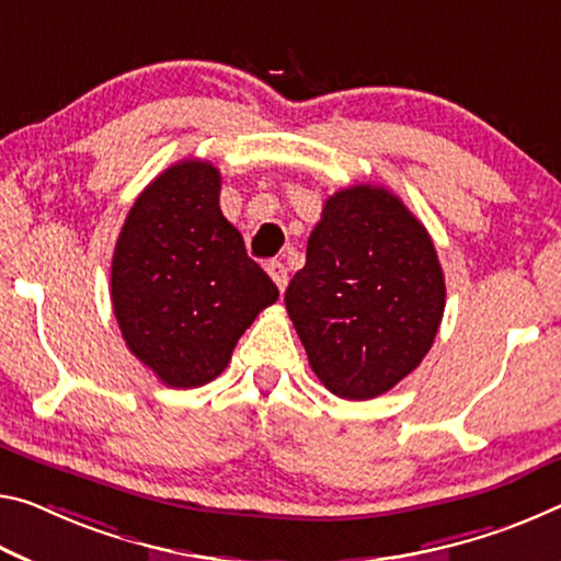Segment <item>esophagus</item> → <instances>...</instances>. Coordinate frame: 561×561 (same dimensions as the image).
<instances>
[{
  "mask_svg": "<svg viewBox=\"0 0 561 561\" xmlns=\"http://www.w3.org/2000/svg\"><path fill=\"white\" fill-rule=\"evenodd\" d=\"M266 272H270V277L274 279V284H277L279 291L287 289V282H289L287 266H284L282 262H277V260H272V262H266Z\"/></svg>",
  "mask_w": 561,
  "mask_h": 561,
  "instance_id": "esophagus-1",
  "label": "esophagus"
}]
</instances>
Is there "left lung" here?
I'll list each match as a JSON object with an SVG mask.
<instances>
[{"instance_id": "obj_1", "label": "left lung", "mask_w": 561, "mask_h": 561, "mask_svg": "<svg viewBox=\"0 0 561 561\" xmlns=\"http://www.w3.org/2000/svg\"><path fill=\"white\" fill-rule=\"evenodd\" d=\"M444 297L437 249L422 221L385 186L357 184L324 202L284 305L329 392L371 399L420 367Z\"/></svg>"}]
</instances>
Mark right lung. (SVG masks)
Returning <instances> with one entry per match:
<instances>
[{
  "mask_svg": "<svg viewBox=\"0 0 561 561\" xmlns=\"http://www.w3.org/2000/svg\"><path fill=\"white\" fill-rule=\"evenodd\" d=\"M219 169L182 159L131 204L112 256V305L129 352L169 387H202L279 289L219 209Z\"/></svg>",
  "mask_w": 561,
  "mask_h": 561,
  "instance_id": "obj_1",
  "label": "right lung"
}]
</instances>
